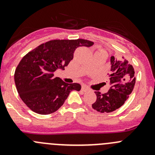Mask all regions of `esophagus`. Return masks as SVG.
I'll use <instances>...</instances> for the list:
<instances>
[{
  "label": "esophagus",
  "mask_w": 155,
  "mask_h": 155,
  "mask_svg": "<svg viewBox=\"0 0 155 155\" xmlns=\"http://www.w3.org/2000/svg\"><path fill=\"white\" fill-rule=\"evenodd\" d=\"M82 91H84V92L88 91L89 88L85 86V85H82Z\"/></svg>",
  "instance_id": "obj_1"
}]
</instances>
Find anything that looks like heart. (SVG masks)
I'll list each match as a JSON object with an SVG mask.
<instances>
[{"label": "heart", "mask_w": 155, "mask_h": 155, "mask_svg": "<svg viewBox=\"0 0 155 155\" xmlns=\"http://www.w3.org/2000/svg\"><path fill=\"white\" fill-rule=\"evenodd\" d=\"M97 51H104L103 49H99Z\"/></svg>", "instance_id": "b5f03b06"}]
</instances>
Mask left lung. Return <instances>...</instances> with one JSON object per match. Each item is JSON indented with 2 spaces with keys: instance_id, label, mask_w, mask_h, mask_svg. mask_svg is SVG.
<instances>
[{
  "instance_id": "8db88e82",
  "label": "left lung",
  "mask_w": 155,
  "mask_h": 155,
  "mask_svg": "<svg viewBox=\"0 0 155 155\" xmlns=\"http://www.w3.org/2000/svg\"><path fill=\"white\" fill-rule=\"evenodd\" d=\"M110 64L109 90L105 94L95 91L97 100L92 104L94 109L102 113L112 112L121 107L132 93L136 82L134 69L124 57L111 56Z\"/></svg>"
}]
</instances>
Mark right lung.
Returning <instances> with one entry per match:
<instances>
[{
    "mask_svg": "<svg viewBox=\"0 0 155 155\" xmlns=\"http://www.w3.org/2000/svg\"><path fill=\"white\" fill-rule=\"evenodd\" d=\"M93 42L83 39L54 40L43 43L25 55L14 75L17 91L23 102L36 113L48 115L57 111L78 83H66L54 77L58 69L64 70L79 46L90 47Z\"/></svg>",
    "mask_w": 155,
    "mask_h": 155,
    "instance_id": "add662e5",
    "label": "right lung"
}]
</instances>
